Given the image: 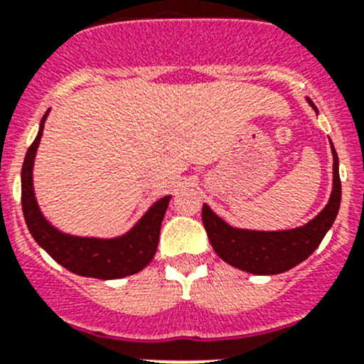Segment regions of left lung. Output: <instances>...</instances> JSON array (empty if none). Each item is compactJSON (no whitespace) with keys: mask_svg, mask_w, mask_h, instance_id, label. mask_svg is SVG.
<instances>
[{"mask_svg":"<svg viewBox=\"0 0 364 364\" xmlns=\"http://www.w3.org/2000/svg\"><path fill=\"white\" fill-rule=\"evenodd\" d=\"M309 104L314 107V111H318L311 100ZM332 158H334V166H332L334 179H332L331 199L311 223L300 228L285 230V232H253V230L232 228L220 217H217L208 205H203V224L215 253L230 266L253 274H278L304 262L320 246L325 233L331 230L341 203L339 161L334 145H332Z\"/></svg>","mask_w":364,"mask_h":364,"instance_id":"1","label":"left lung"}]
</instances>
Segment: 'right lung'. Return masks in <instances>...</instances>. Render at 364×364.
<instances>
[{"instance_id": "right-lung-1", "label": "right lung", "mask_w": 364, "mask_h": 364, "mask_svg": "<svg viewBox=\"0 0 364 364\" xmlns=\"http://www.w3.org/2000/svg\"><path fill=\"white\" fill-rule=\"evenodd\" d=\"M48 113L50 109L44 113L39 132L26 151L25 161H23L21 205L30 233L55 262L80 277L114 280V278L138 273L154 259L159 242V228H161V220L171 201V196H165L156 201L131 232L117 239L73 237L53 228L37 206L32 185L33 158H36L41 136H43L44 120Z\"/></svg>"}]
</instances>
